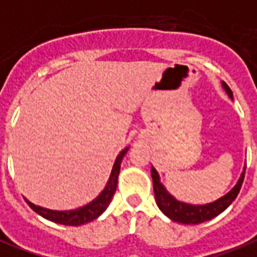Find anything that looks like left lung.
Returning a JSON list of instances; mask_svg holds the SVG:
<instances>
[{
	"label": "left lung",
	"instance_id": "obj_1",
	"mask_svg": "<svg viewBox=\"0 0 257 257\" xmlns=\"http://www.w3.org/2000/svg\"><path fill=\"white\" fill-rule=\"evenodd\" d=\"M222 85H223V88H225V91L227 92L230 98H233V92L229 88V85L226 84V83H222ZM245 167L244 172L241 173L238 182L235 184L234 188L229 193H226L225 196H222L218 200L208 203V204H203V206H193V204H187V203L176 200L166 191V188L162 185L157 170L154 167H151L154 193H155V200H157L158 207L161 208V211H162L165 215L169 216L174 222H180V223L197 225V223H201V222L212 219L216 215H219L222 211H225L235 200V197H237L241 187H242V182H244Z\"/></svg>",
	"mask_w": 257,
	"mask_h": 257
}]
</instances>
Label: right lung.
<instances>
[{
	"mask_svg": "<svg viewBox=\"0 0 257 257\" xmlns=\"http://www.w3.org/2000/svg\"><path fill=\"white\" fill-rule=\"evenodd\" d=\"M128 150L129 147L123 148L122 151L119 153V155L117 157V159H115V162H114L113 170H111L109 181L106 184L104 189L100 192L99 196L96 197V199H94L91 203H88L87 206L76 208V210L54 211L49 210V208H43V207L35 206V204H32L31 201H28L27 199H26L27 204L41 216L51 220V222L61 223V225L79 226L96 219V218L107 208V206L110 204V201L113 199L114 192L117 189V184H118V174L119 169H121V161H122V158L125 157V154L128 153Z\"/></svg>",
	"mask_w": 257,
	"mask_h": 257,
	"instance_id": "obj_1",
	"label": "right lung"
}]
</instances>
